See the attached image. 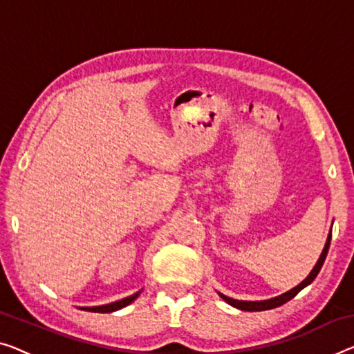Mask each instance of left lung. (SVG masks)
I'll return each instance as SVG.
<instances>
[{"label": "left lung", "mask_w": 354, "mask_h": 354, "mask_svg": "<svg viewBox=\"0 0 354 354\" xmlns=\"http://www.w3.org/2000/svg\"><path fill=\"white\" fill-rule=\"evenodd\" d=\"M330 236H332V235L329 234L328 241H326V245H324V250H323V252H321L319 259H318V262H316V266L313 267V270L310 272V275H308L307 278H305L302 283L297 284V286H295V288H292L291 291H288V292H284V294H281V295H278V297H273V299H268V300H256V302H251V300H236V299L227 297V295H224V294H221V292H219V295H221V297H223L229 305H232V307L240 308V310H245V312H262V310L277 308V307H279V305L286 304L288 300H291V299L295 297V295H297L300 291H302V289H304L305 286H308V284L312 283L313 279L316 278V275H318V273H319L321 267H323V263H324V261H326V256H328L329 245H330Z\"/></svg>", "instance_id": "1"}]
</instances>
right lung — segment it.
<instances>
[{
    "mask_svg": "<svg viewBox=\"0 0 354 354\" xmlns=\"http://www.w3.org/2000/svg\"><path fill=\"white\" fill-rule=\"evenodd\" d=\"M141 291L135 292L129 295V297H125L122 300H115V302H111L106 305H100V307H81V310H86V312H93V313H111V312H115V310H120L127 307V305H130L133 300L138 297Z\"/></svg>",
    "mask_w": 354,
    "mask_h": 354,
    "instance_id": "add662e5",
    "label": "right lung"
}]
</instances>
